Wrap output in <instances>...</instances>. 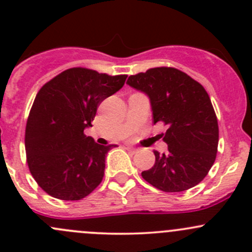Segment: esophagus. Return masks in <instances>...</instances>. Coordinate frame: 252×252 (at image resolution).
I'll return each instance as SVG.
<instances>
[{"instance_id":"esophagus-1","label":"esophagus","mask_w":252,"mask_h":252,"mask_svg":"<svg viewBox=\"0 0 252 252\" xmlns=\"http://www.w3.org/2000/svg\"><path fill=\"white\" fill-rule=\"evenodd\" d=\"M126 149L128 150V151L133 152V154H134V152H136V151H138V150H136V149H134V147H131V146H126Z\"/></svg>"}]
</instances>
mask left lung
<instances>
[{
	"mask_svg": "<svg viewBox=\"0 0 252 252\" xmlns=\"http://www.w3.org/2000/svg\"><path fill=\"white\" fill-rule=\"evenodd\" d=\"M126 84L150 98L154 124L167 126L168 151H155L152 168L142 178L157 189L179 192L199 184L215 163L218 122L204 86L175 68H151Z\"/></svg>",
	"mask_w": 252,
	"mask_h": 252,
	"instance_id": "8db88e82",
	"label": "left lung"
}]
</instances>
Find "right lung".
<instances>
[{
	"label": "right lung",
	"instance_id": "right-lung-1",
	"mask_svg": "<svg viewBox=\"0 0 252 252\" xmlns=\"http://www.w3.org/2000/svg\"><path fill=\"white\" fill-rule=\"evenodd\" d=\"M126 79L70 68L40 89L27 122L25 151L30 173L48 195L74 201L102 182L106 155L116 145L97 144L84 130Z\"/></svg>",
	"mask_w": 252,
	"mask_h": 252
}]
</instances>
